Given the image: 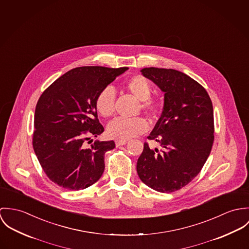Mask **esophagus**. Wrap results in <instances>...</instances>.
<instances>
[{"mask_svg": "<svg viewBox=\"0 0 249 249\" xmlns=\"http://www.w3.org/2000/svg\"><path fill=\"white\" fill-rule=\"evenodd\" d=\"M126 143H127V140H116V141H115V145H116V147H119V146L125 145Z\"/></svg>", "mask_w": 249, "mask_h": 249, "instance_id": "obj_1", "label": "esophagus"}]
</instances>
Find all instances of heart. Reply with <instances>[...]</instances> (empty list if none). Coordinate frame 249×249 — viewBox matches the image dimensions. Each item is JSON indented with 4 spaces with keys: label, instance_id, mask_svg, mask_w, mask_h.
Returning a JSON list of instances; mask_svg holds the SVG:
<instances>
[{
    "label": "heart",
    "instance_id": "obj_1",
    "mask_svg": "<svg viewBox=\"0 0 249 249\" xmlns=\"http://www.w3.org/2000/svg\"><path fill=\"white\" fill-rule=\"evenodd\" d=\"M125 89L140 101L139 111L142 110L148 115H156L161 107V101L158 97H152V86L142 75H135L125 82ZM96 111L103 117L113 114L115 109V93L111 87L102 89L95 98ZM148 130V123L142 117L115 118L109 123L107 134L116 140H128Z\"/></svg>",
    "mask_w": 249,
    "mask_h": 249
}]
</instances>
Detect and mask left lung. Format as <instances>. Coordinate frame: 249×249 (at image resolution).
Wrapping results in <instances>:
<instances>
[{
  "label": "left lung",
  "instance_id": "left-lung-1",
  "mask_svg": "<svg viewBox=\"0 0 249 249\" xmlns=\"http://www.w3.org/2000/svg\"><path fill=\"white\" fill-rule=\"evenodd\" d=\"M142 74L164 91L160 118L148 137L161 150L144 143L138 158V177L147 186L172 193L192 181L204 165L214 142L212 101L205 89L185 73L145 68Z\"/></svg>",
  "mask_w": 249,
  "mask_h": 249
}]
</instances>
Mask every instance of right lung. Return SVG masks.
<instances>
[{
  "label": "right lung",
  "instance_id": "obj_1",
  "mask_svg": "<svg viewBox=\"0 0 249 249\" xmlns=\"http://www.w3.org/2000/svg\"><path fill=\"white\" fill-rule=\"evenodd\" d=\"M128 68L79 67L59 77L41 94L34 114L32 145L47 177L68 190H81L102 176L104 155L114 142L90 137L104 132L95 98ZM89 143H91L89 140Z\"/></svg>",
  "mask_w": 249,
  "mask_h": 249
}]
</instances>
